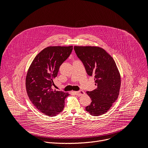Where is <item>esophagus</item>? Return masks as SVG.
Returning a JSON list of instances; mask_svg holds the SVG:
<instances>
[{
    "label": "esophagus",
    "mask_w": 148,
    "mask_h": 148,
    "mask_svg": "<svg viewBox=\"0 0 148 148\" xmlns=\"http://www.w3.org/2000/svg\"><path fill=\"white\" fill-rule=\"evenodd\" d=\"M74 93L77 95H78V96H81V95H84V94H85V92H84V91H74Z\"/></svg>",
    "instance_id": "34e87169"
}]
</instances>
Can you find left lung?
<instances>
[{
	"instance_id": "8db88e82",
	"label": "left lung",
	"mask_w": 148,
	"mask_h": 148,
	"mask_svg": "<svg viewBox=\"0 0 148 148\" xmlns=\"http://www.w3.org/2000/svg\"><path fill=\"white\" fill-rule=\"evenodd\" d=\"M74 49L85 67L87 73L94 76L97 88L87 91L92 102L86 110L92 116L106 113L117 99L121 87V76L112 57L102 48L74 46Z\"/></svg>"
}]
</instances>
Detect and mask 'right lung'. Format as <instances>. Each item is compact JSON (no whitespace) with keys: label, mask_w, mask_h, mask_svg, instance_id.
Here are the masks:
<instances>
[{"label":"right lung","mask_w":148,"mask_h":148,"mask_svg":"<svg viewBox=\"0 0 148 148\" xmlns=\"http://www.w3.org/2000/svg\"><path fill=\"white\" fill-rule=\"evenodd\" d=\"M72 50V46L46 47L36 56L29 69L26 78L27 95L34 107L45 115L54 116L64 109L69 94L54 90L52 86L60 66Z\"/></svg>","instance_id":"add662e5"}]
</instances>
